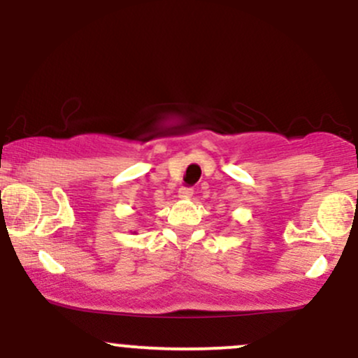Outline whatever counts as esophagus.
<instances>
[{
  "instance_id": "obj_1",
  "label": "esophagus",
  "mask_w": 358,
  "mask_h": 358,
  "mask_svg": "<svg viewBox=\"0 0 358 358\" xmlns=\"http://www.w3.org/2000/svg\"><path fill=\"white\" fill-rule=\"evenodd\" d=\"M192 195H193V188L192 187H182L178 190L180 199H190Z\"/></svg>"
}]
</instances>
